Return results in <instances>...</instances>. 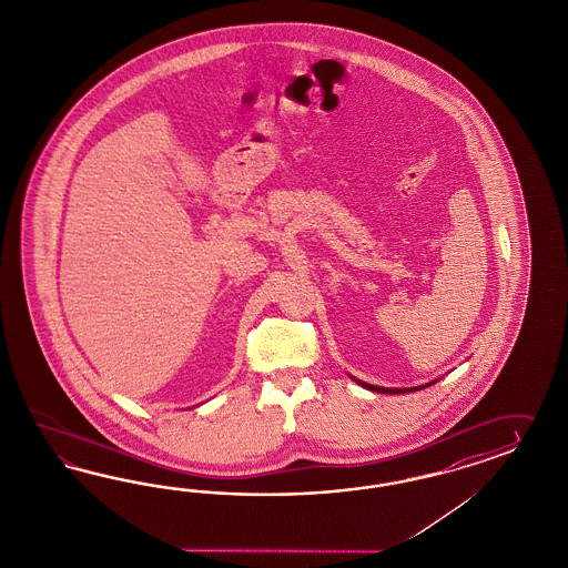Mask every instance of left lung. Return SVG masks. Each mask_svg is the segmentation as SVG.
<instances>
[{"mask_svg":"<svg viewBox=\"0 0 568 568\" xmlns=\"http://www.w3.org/2000/svg\"><path fill=\"white\" fill-rule=\"evenodd\" d=\"M354 378V377H352ZM356 381V378H354ZM358 385L362 387H366V389H371V392H377V394H408V392H418V389H425V387H429V385H420V387H404V389H389V387H377V385H368V383H364V381H356ZM435 383V381H433Z\"/></svg>","mask_w":568,"mask_h":568,"instance_id":"8db88e82","label":"left lung"}]
</instances>
